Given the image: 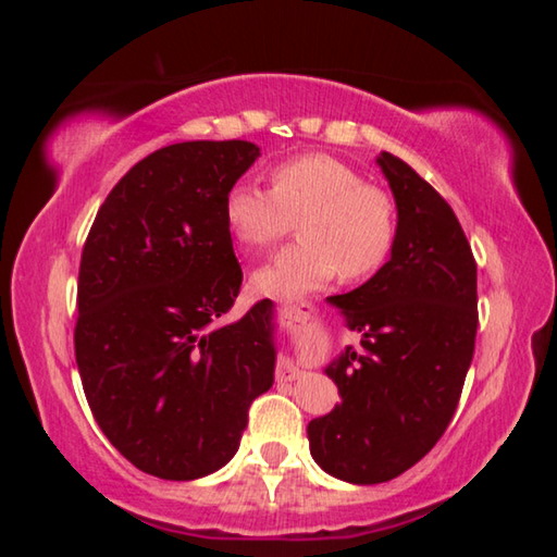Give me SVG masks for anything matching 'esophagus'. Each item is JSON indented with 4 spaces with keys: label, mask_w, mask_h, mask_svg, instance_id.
<instances>
[{
    "label": "esophagus",
    "mask_w": 557,
    "mask_h": 557,
    "mask_svg": "<svg viewBox=\"0 0 557 557\" xmlns=\"http://www.w3.org/2000/svg\"><path fill=\"white\" fill-rule=\"evenodd\" d=\"M280 314L287 317V319H295L299 314V309L295 305H282ZM299 373L301 371L289 361V358H282V361L277 363V381H295V379H299Z\"/></svg>",
    "instance_id": "1"
}]
</instances>
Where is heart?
<instances>
[{
  "mask_svg": "<svg viewBox=\"0 0 557 557\" xmlns=\"http://www.w3.org/2000/svg\"><path fill=\"white\" fill-rule=\"evenodd\" d=\"M272 188L238 182L225 194V223L250 250L270 248L295 228L299 238L256 275L268 295L295 297L342 280L373 275L391 256L398 215L381 186L332 154L312 152L272 166Z\"/></svg>",
  "mask_w": 557,
  "mask_h": 557,
  "instance_id": "1",
  "label": "heart"
}]
</instances>
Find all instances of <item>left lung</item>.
I'll return each instance as SVG.
<instances>
[{
	"label": "left lung",
	"mask_w": 557,
	"mask_h": 557,
	"mask_svg": "<svg viewBox=\"0 0 557 557\" xmlns=\"http://www.w3.org/2000/svg\"><path fill=\"white\" fill-rule=\"evenodd\" d=\"M398 206L391 260L346 295L329 297L361 348L326 366L342 403L307 425L326 474L391 482L428 455L457 410L474 356L476 262L449 203L410 164L381 152Z\"/></svg>",
	"instance_id": "left-lung-1"
}]
</instances>
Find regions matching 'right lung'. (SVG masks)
Listing matches in <instances>:
<instances>
[{"label":"right lung","mask_w":557,"mask_h":557,"mask_svg":"<svg viewBox=\"0 0 557 557\" xmlns=\"http://www.w3.org/2000/svg\"><path fill=\"white\" fill-rule=\"evenodd\" d=\"M258 157L243 139L157 149L108 194L83 245L75 361L92 418L169 482L228 465L275 381L272 301L225 322L243 282L225 194Z\"/></svg>","instance_id":"obj_1"}]
</instances>
